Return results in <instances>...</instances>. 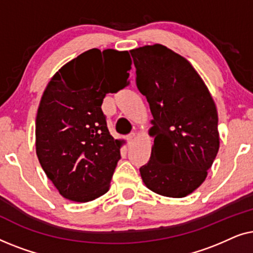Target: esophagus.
I'll return each instance as SVG.
<instances>
[{
    "label": "esophagus",
    "instance_id": "1",
    "mask_svg": "<svg viewBox=\"0 0 253 253\" xmlns=\"http://www.w3.org/2000/svg\"><path fill=\"white\" fill-rule=\"evenodd\" d=\"M126 139H127V141H129L130 144H131V143H133L134 139H136V133H134V132H131L130 134H127V136H126Z\"/></svg>",
    "mask_w": 253,
    "mask_h": 253
}]
</instances>
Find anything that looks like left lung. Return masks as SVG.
I'll use <instances>...</instances> for the list:
<instances>
[{"label": "left lung", "instance_id": "8db88e82", "mask_svg": "<svg viewBox=\"0 0 253 253\" xmlns=\"http://www.w3.org/2000/svg\"><path fill=\"white\" fill-rule=\"evenodd\" d=\"M136 84L153 116L151 158L140 176L151 191L183 198L198 189L220 146L214 100L191 63L160 43L130 50Z\"/></svg>", "mask_w": 253, "mask_h": 253}]
</instances>
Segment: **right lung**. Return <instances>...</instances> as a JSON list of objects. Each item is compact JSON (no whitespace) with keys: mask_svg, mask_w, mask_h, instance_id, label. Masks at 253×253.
<instances>
[{"mask_svg":"<svg viewBox=\"0 0 253 253\" xmlns=\"http://www.w3.org/2000/svg\"><path fill=\"white\" fill-rule=\"evenodd\" d=\"M129 51L96 48L64 64L48 83L36 120L38 159L60 195L87 203L109 190L123 140L107 127V93L127 85Z\"/></svg>","mask_w":253,"mask_h":253,"instance_id":"1","label":"right lung"}]
</instances>
